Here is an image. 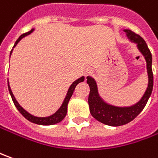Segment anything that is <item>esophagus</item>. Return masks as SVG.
Listing matches in <instances>:
<instances>
[{
  "label": "esophagus",
  "instance_id": "34e87169",
  "mask_svg": "<svg viewBox=\"0 0 158 158\" xmlns=\"http://www.w3.org/2000/svg\"><path fill=\"white\" fill-rule=\"evenodd\" d=\"M84 73H85V76H86V75H88V74L91 73V70H90V69H88V68H86L85 70Z\"/></svg>",
  "mask_w": 158,
  "mask_h": 158
}]
</instances>
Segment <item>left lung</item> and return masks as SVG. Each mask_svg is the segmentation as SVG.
Segmentation results:
<instances>
[{
    "label": "left lung",
    "mask_w": 158,
    "mask_h": 158,
    "mask_svg": "<svg viewBox=\"0 0 158 158\" xmlns=\"http://www.w3.org/2000/svg\"><path fill=\"white\" fill-rule=\"evenodd\" d=\"M130 40L137 44L139 51L143 54L147 63V72L149 76V84L146 92L144 93L142 99L134 106L128 107H119L112 105H108L101 99L99 93L97 85L94 79L91 77H87V84L89 85L90 93L88 96V104H89L90 113L97 121L109 126H122L124 124L130 123L135 117L143 111L145 105L153 89V73H152V56L150 49L143 38L132 30H124Z\"/></svg>",
    "instance_id": "1"
}]
</instances>
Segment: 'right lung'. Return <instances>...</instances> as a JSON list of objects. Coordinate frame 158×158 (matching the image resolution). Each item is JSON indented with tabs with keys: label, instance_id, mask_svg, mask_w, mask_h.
I'll return each instance as SVG.
<instances>
[{
	"label": "right lung",
	"instance_id": "add662e5",
	"mask_svg": "<svg viewBox=\"0 0 158 158\" xmlns=\"http://www.w3.org/2000/svg\"><path fill=\"white\" fill-rule=\"evenodd\" d=\"M32 31H33V30H31L30 31H29V32H26L24 34L20 35L19 38H18V39L16 40V42L15 43L14 47L18 44V42H19L23 37H24L25 35H28L29 34H30ZM11 53H12V51L10 52V54H11ZM84 79V77H81V78H79V79H77V80H75L73 83L71 85L70 88L68 89V92H67V94L65 96V99H64V101L63 102L62 106H60V108H59L55 114H53L52 115L48 117H35L34 116V115L29 114L28 112L26 111V110H24L22 106H20L19 103L16 101L14 94H13V93H12V91L10 89V86H9V84H8V86L9 94H10V95H11V98H12V101L14 102L15 106H16V108L18 109V111H19L20 113L28 120V121H30V122H31V123H35V124H39V125H53V124L60 123L61 121H63V119L65 117L66 114H67V105H68V102L69 101H70V99H71V97H72L73 94L74 89H75L76 85L79 84V83H80V82H83Z\"/></svg>",
	"mask_w": 158,
	"mask_h": 158
}]
</instances>
